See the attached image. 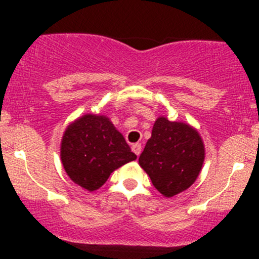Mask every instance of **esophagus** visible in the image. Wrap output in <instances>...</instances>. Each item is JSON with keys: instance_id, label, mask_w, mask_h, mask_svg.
<instances>
[{"instance_id": "1", "label": "esophagus", "mask_w": 259, "mask_h": 259, "mask_svg": "<svg viewBox=\"0 0 259 259\" xmlns=\"http://www.w3.org/2000/svg\"><path fill=\"white\" fill-rule=\"evenodd\" d=\"M132 150L134 151V153L137 154L138 156H139L140 153H142V145H140L139 143H137V144H134V145L132 146Z\"/></svg>"}]
</instances>
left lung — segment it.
Returning <instances> with one entry per match:
<instances>
[{"instance_id":"obj_1","label":"left lung","mask_w":259,"mask_h":259,"mask_svg":"<svg viewBox=\"0 0 259 259\" xmlns=\"http://www.w3.org/2000/svg\"><path fill=\"white\" fill-rule=\"evenodd\" d=\"M204 145L197 130L184 122L156 119L139 164L154 187L170 198L188 189L199 176Z\"/></svg>"}]
</instances>
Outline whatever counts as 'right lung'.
I'll use <instances>...</instances> for the list:
<instances>
[{
  "label": "right lung",
  "mask_w": 259,
  "mask_h": 259,
  "mask_svg": "<svg viewBox=\"0 0 259 259\" xmlns=\"http://www.w3.org/2000/svg\"><path fill=\"white\" fill-rule=\"evenodd\" d=\"M137 159L110 120L88 114L72 122L61 143L67 176L85 189H99L115 169Z\"/></svg>",
  "instance_id": "add662e5"
}]
</instances>
